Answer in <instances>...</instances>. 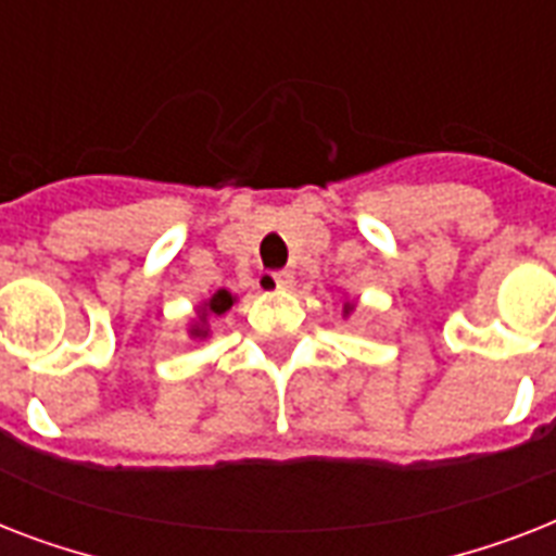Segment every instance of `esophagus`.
Segmentation results:
<instances>
[{"instance_id": "esophagus-1", "label": "esophagus", "mask_w": 556, "mask_h": 556, "mask_svg": "<svg viewBox=\"0 0 556 556\" xmlns=\"http://www.w3.org/2000/svg\"><path fill=\"white\" fill-rule=\"evenodd\" d=\"M268 277L274 279V286L277 288H291V282H294V274H291V270H270Z\"/></svg>"}]
</instances>
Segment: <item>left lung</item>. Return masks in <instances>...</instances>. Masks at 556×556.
Wrapping results in <instances>:
<instances>
[{
    "instance_id": "obj_1",
    "label": "left lung",
    "mask_w": 556,
    "mask_h": 556,
    "mask_svg": "<svg viewBox=\"0 0 556 556\" xmlns=\"http://www.w3.org/2000/svg\"><path fill=\"white\" fill-rule=\"evenodd\" d=\"M349 312H352V305H346V314H349Z\"/></svg>"
}]
</instances>
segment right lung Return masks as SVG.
I'll return each instance as SVG.
<instances>
[{
	"label": "right lung",
	"instance_id": "right-lung-1",
	"mask_svg": "<svg viewBox=\"0 0 556 556\" xmlns=\"http://www.w3.org/2000/svg\"><path fill=\"white\" fill-rule=\"evenodd\" d=\"M230 305H233V294H230V291H216V294L210 296L207 303H204V308H201V314H199V323H195V326H192L190 329V334L192 338H207V317L210 314H225L227 308H230Z\"/></svg>",
	"mask_w": 556,
	"mask_h": 556
}]
</instances>
